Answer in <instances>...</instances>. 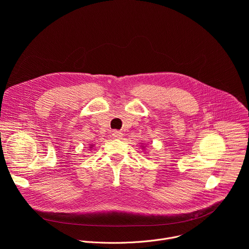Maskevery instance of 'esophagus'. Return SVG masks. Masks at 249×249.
Returning a JSON list of instances; mask_svg holds the SVG:
<instances>
[{
  "mask_svg": "<svg viewBox=\"0 0 249 249\" xmlns=\"http://www.w3.org/2000/svg\"><path fill=\"white\" fill-rule=\"evenodd\" d=\"M122 133L120 132V131H117V130H114V131H112V136H113V138H116V139H120L121 137H122Z\"/></svg>",
  "mask_w": 249,
  "mask_h": 249,
  "instance_id": "esophagus-1",
  "label": "esophagus"
}]
</instances>
